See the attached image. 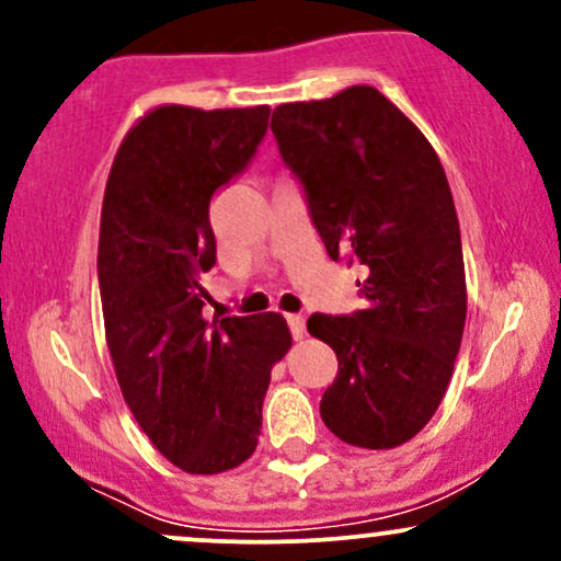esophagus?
Returning <instances> with one entry per match:
<instances>
[{
  "label": "esophagus",
  "instance_id": "1",
  "mask_svg": "<svg viewBox=\"0 0 561 561\" xmlns=\"http://www.w3.org/2000/svg\"><path fill=\"white\" fill-rule=\"evenodd\" d=\"M287 324H289V332H293V337L302 340V334H306V319H302L300 313H287Z\"/></svg>",
  "mask_w": 561,
  "mask_h": 561
}]
</instances>
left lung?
Wrapping results in <instances>:
<instances>
[{
  "instance_id": "obj_1",
  "label": "left lung",
  "mask_w": 561,
  "mask_h": 561,
  "mask_svg": "<svg viewBox=\"0 0 561 561\" xmlns=\"http://www.w3.org/2000/svg\"><path fill=\"white\" fill-rule=\"evenodd\" d=\"M272 131L330 259L356 255L369 268L356 282L364 311L308 319L340 366L321 420L351 446H403L433 420L465 334V253L446 171L375 87L279 105Z\"/></svg>"
}]
</instances>
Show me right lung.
Returning <instances> with one entry per match:
<instances>
[{"mask_svg": "<svg viewBox=\"0 0 561 561\" xmlns=\"http://www.w3.org/2000/svg\"><path fill=\"white\" fill-rule=\"evenodd\" d=\"M268 105H158L115 152L100 218L102 319L134 420L171 465L218 474L253 456L272 369L293 334L282 313L205 321L197 276L216 266L208 205L268 126Z\"/></svg>", "mask_w": 561, "mask_h": 561, "instance_id": "1", "label": "right lung"}]
</instances>
